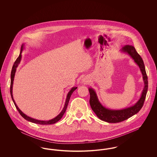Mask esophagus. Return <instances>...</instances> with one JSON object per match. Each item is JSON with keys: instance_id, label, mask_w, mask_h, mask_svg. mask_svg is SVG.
I'll use <instances>...</instances> for the list:
<instances>
[{"instance_id": "esophagus-1", "label": "esophagus", "mask_w": 157, "mask_h": 157, "mask_svg": "<svg viewBox=\"0 0 157 157\" xmlns=\"http://www.w3.org/2000/svg\"><path fill=\"white\" fill-rule=\"evenodd\" d=\"M88 82V79L87 78H83L82 79V83H87Z\"/></svg>"}]
</instances>
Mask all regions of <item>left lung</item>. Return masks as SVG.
<instances>
[{"label":"left lung","mask_w":157,"mask_h":157,"mask_svg":"<svg viewBox=\"0 0 157 157\" xmlns=\"http://www.w3.org/2000/svg\"><path fill=\"white\" fill-rule=\"evenodd\" d=\"M128 54L139 67L142 75L144 87L141 98L134 105L122 109H112L106 108L99 102L95 90L89 88L90 94V103L93 111L98 117L109 123H117L127 120L139 112L142 108L148 90V77L146 74L145 65L141 57L131 45H125L120 51Z\"/></svg>","instance_id":"left-lung-1"}]
</instances>
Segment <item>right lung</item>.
<instances>
[{"mask_svg":"<svg viewBox=\"0 0 157 157\" xmlns=\"http://www.w3.org/2000/svg\"><path fill=\"white\" fill-rule=\"evenodd\" d=\"M24 44H22V46H21V52L19 54V56H18V58L16 59L15 60V63L13 64V66L12 67V72H11V82H10V95H11V97L13 100V102L15 104V106L16 108V109H17L18 112H19V113L21 114V115L22 117L23 118H25V120L31 122L32 123H35V124H40V125H49V124H55L56 122H57L58 121H59L62 117H63V114L65 113V112L66 111V109L67 108V105L69 103V101L70 99V98L71 95L72 94V93L74 92V91L75 90L77 89L76 86H74L72 87L71 90H69V92L67 93V99H66V101L65 103V105L63 106V109L62 110V111L60 112L59 114L58 115H57L55 118H53L52 120H49V121H40V120H36L34 118H32L26 115V114H25L23 112L18 108V106H17L16 104L15 103V100L13 97V94H12V90H13V81H14V78H15V73H16V68L18 67L19 64L21 62V60L22 59V52L23 50L24 49Z\"/></svg>","mask_w":157,"mask_h":157,"instance_id":"obj_1","label":"right lung"}]
</instances>
